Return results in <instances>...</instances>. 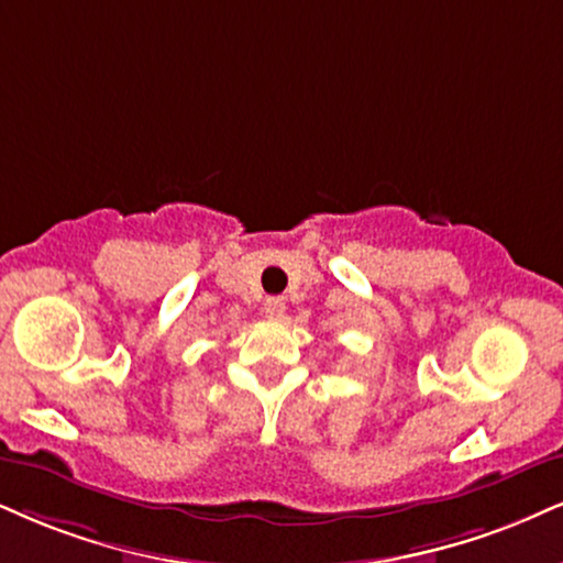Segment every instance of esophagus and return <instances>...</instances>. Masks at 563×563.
Segmentation results:
<instances>
[{"label": "esophagus", "instance_id": "obj_1", "mask_svg": "<svg viewBox=\"0 0 563 563\" xmlns=\"http://www.w3.org/2000/svg\"><path fill=\"white\" fill-rule=\"evenodd\" d=\"M263 310H266V316L271 321H279L284 316V310H287V302H284V297H268L266 302H263Z\"/></svg>", "mask_w": 563, "mask_h": 563}]
</instances>
